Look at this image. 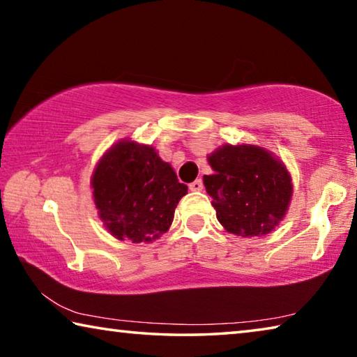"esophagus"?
Listing matches in <instances>:
<instances>
[{
	"instance_id": "esophagus-1",
	"label": "esophagus",
	"mask_w": 357,
	"mask_h": 357,
	"mask_svg": "<svg viewBox=\"0 0 357 357\" xmlns=\"http://www.w3.org/2000/svg\"><path fill=\"white\" fill-rule=\"evenodd\" d=\"M189 189L193 190V192H200V190H203V181H202V179L193 181V183L189 184Z\"/></svg>"
}]
</instances>
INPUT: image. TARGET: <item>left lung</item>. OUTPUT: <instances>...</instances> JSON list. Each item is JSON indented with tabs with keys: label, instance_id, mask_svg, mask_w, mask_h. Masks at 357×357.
<instances>
[{
	"label": "left lung",
	"instance_id": "1",
	"mask_svg": "<svg viewBox=\"0 0 357 357\" xmlns=\"http://www.w3.org/2000/svg\"><path fill=\"white\" fill-rule=\"evenodd\" d=\"M213 174L203 183L217 220L236 236H264L285 217L291 176L277 157L255 144H223L208 155Z\"/></svg>",
	"mask_w": 357,
	"mask_h": 357
}]
</instances>
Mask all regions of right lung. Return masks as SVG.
<instances>
[{"instance_id":"obj_1","label":"right lung","mask_w":357,"mask_h":357,"mask_svg":"<svg viewBox=\"0 0 357 357\" xmlns=\"http://www.w3.org/2000/svg\"><path fill=\"white\" fill-rule=\"evenodd\" d=\"M104 227L119 241L151 243L170 228L187 193L176 173L153 146L121 140L100 157L91 178Z\"/></svg>"}]
</instances>
